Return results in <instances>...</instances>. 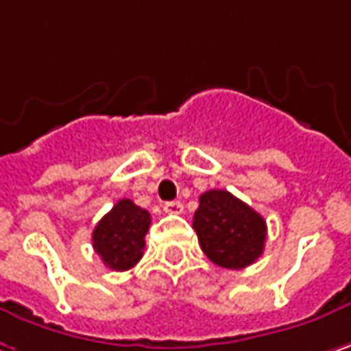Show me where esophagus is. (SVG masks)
<instances>
[{
	"label": "esophagus",
	"instance_id": "34e87169",
	"mask_svg": "<svg viewBox=\"0 0 351 351\" xmlns=\"http://www.w3.org/2000/svg\"><path fill=\"white\" fill-rule=\"evenodd\" d=\"M162 208H165L167 215H182V208H184V206H182L180 200H171V202H165Z\"/></svg>",
	"mask_w": 351,
	"mask_h": 351
}]
</instances>
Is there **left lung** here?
<instances>
[{"label": "left lung", "mask_w": 351, "mask_h": 351, "mask_svg": "<svg viewBox=\"0 0 351 351\" xmlns=\"http://www.w3.org/2000/svg\"><path fill=\"white\" fill-rule=\"evenodd\" d=\"M193 228L202 252L222 268H246L264 252L266 220L228 191L200 195Z\"/></svg>", "instance_id": "1"}]
</instances>
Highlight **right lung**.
<instances>
[{"label":"right lung","instance_id":"right-lung-1","mask_svg":"<svg viewBox=\"0 0 351 351\" xmlns=\"http://www.w3.org/2000/svg\"><path fill=\"white\" fill-rule=\"evenodd\" d=\"M149 224L151 215L145 208L129 198H121L95 226V252L111 270H131L143 258Z\"/></svg>","mask_w":351,"mask_h":351}]
</instances>
